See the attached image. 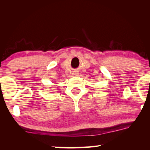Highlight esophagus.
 Instances as JSON below:
<instances>
[{"label": "esophagus", "instance_id": "obj_1", "mask_svg": "<svg viewBox=\"0 0 150 150\" xmlns=\"http://www.w3.org/2000/svg\"><path fill=\"white\" fill-rule=\"evenodd\" d=\"M75 75H77V73H75Z\"/></svg>", "mask_w": 150, "mask_h": 150}]
</instances>
